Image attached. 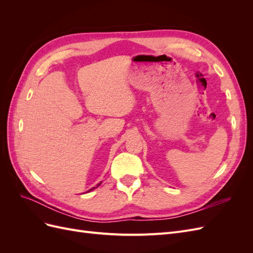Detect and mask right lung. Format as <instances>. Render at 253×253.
I'll use <instances>...</instances> for the list:
<instances>
[{"instance_id":"obj_1","label":"right lung","mask_w":253,"mask_h":253,"mask_svg":"<svg viewBox=\"0 0 253 253\" xmlns=\"http://www.w3.org/2000/svg\"><path fill=\"white\" fill-rule=\"evenodd\" d=\"M101 183H102V181H101V182H99V183H98V185H97L96 187H93V188H90V189H89V190L87 191V192H90V191H93V190H95L96 188H98L99 186H100V185H101Z\"/></svg>"}]
</instances>
